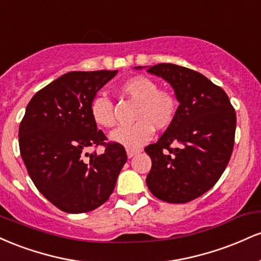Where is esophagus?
Segmentation results:
<instances>
[{
	"instance_id": "1",
	"label": "esophagus",
	"mask_w": 261,
	"mask_h": 261,
	"mask_svg": "<svg viewBox=\"0 0 261 261\" xmlns=\"http://www.w3.org/2000/svg\"><path fill=\"white\" fill-rule=\"evenodd\" d=\"M140 152V149H135V148H127L126 149V153H127V157L131 158L134 157L135 154H137Z\"/></svg>"
}]
</instances>
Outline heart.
<instances>
[{"instance_id": "obj_1", "label": "heart", "mask_w": 261, "mask_h": 261, "mask_svg": "<svg viewBox=\"0 0 261 261\" xmlns=\"http://www.w3.org/2000/svg\"><path fill=\"white\" fill-rule=\"evenodd\" d=\"M120 92L137 103L133 125L120 126L110 134V140L126 148H137L153 136L154 127L164 130L174 121L178 112V98L169 89L158 88V83L143 74L127 79ZM93 121L101 127L115 125L114 106L104 94H97L89 106Z\"/></svg>"}]
</instances>
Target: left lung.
Masks as SVG:
<instances>
[{"label": "left lung", "mask_w": 261, "mask_h": 261, "mask_svg": "<svg viewBox=\"0 0 261 261\" xmlns=\"http://www.w3.org/2000/svg\"><path fill=\"white\" fill-rule=\"evenodd\" d=\"M147 72L172 86L179 107L166 133L145 148L152 160L146 184L157 199L189 202L208 191L226 169L234 146L236 112L226 92L196 71L158 64Z\"/></svg>", "instance_id": "1"}]
</instances>
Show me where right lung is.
I'll list each match as a JSON object with an SVG mask.
<instances>
[{
    "mask_svg": "<svg viewBox=\"0 0 261 261\" xmlns=\"http://www.w3.org/2000/svg\"><path fill=\"white\" fill-rule=\"evenodd\" d=\"M118 71H72L40 89L27 106L19 125V149L34 185L53 205L83 214L112 195L127 155L115 142L106 143L89 106ZM103 144L101 155L86 149Z\"/></svg>",
    "mask_w": 261,
    "mask_h": 261,
    "instance_id": "add662e5",
    "label": "right lung"
}]
</instances>
